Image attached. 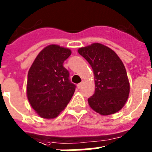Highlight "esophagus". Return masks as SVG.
<instances>
[{
  "label": "esophagus",
  "instance_id": "esophagus-1",
  "mask_svg": "<svg viewBox=\"0 0 152 152\" xmlns=\"http://www.w3.org/2000/svg\"><path fill=\"white\" fill-rule=\"evenodd\" d=\"M83 84H84L83 81H82V82H81V83H79L78 85H77V88H81L82 87V85H83Z\"/></svg>",
  "mask_w": 152,
  "mask_h": 152
}]
</instances>
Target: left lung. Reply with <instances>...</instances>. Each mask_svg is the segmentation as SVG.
<instances>
[{
	"mask_svg": "<svg viewBox=\"0 0 152 152\" xmlns=\"http://www.w3.org/2000/svg\"><path fill=\"white\" fill-rule=\"evenodd\" d=\"M79 54L89 63L95 75L96 90L88 99L96 113L107 116L118 112L130 93L127 74L116 53L100 43L78 49Z\"/></svg>",
	"mask_w": 152,
	"mask_h": 152,
	"instance_id": "left-lung-1",
	"label": "left lung"
}]
</instances>
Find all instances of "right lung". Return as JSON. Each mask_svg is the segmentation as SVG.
I'll return each instance as SVG.
<instances>
[{
    "label": "right lung",
    "instance_id": "add662e5",
    "mask_svg": "<svg viewBox=\"0 0 152 152\" xmlns=\"http://www.w3.org/2000/svg\"><path fill=\"white\" fill-rule=\"evenodd\" d=\"M71 51L57 45L45 47L28 73L27 96L33 110L42 118H55L67 106L76 85L69 79L64 62Z\"/></svg>",
    "mask_w": 152,
    "mask_h": 152
}]
</instances>
